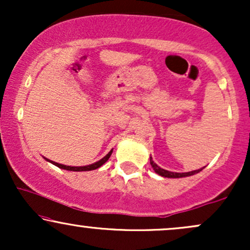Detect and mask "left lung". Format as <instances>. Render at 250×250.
Returning <instances> with one entry per match:
<instances>
[{
    "mask_svg": "<svg viewBox=\"0 0 250 250\" xmlns=\"http://www.w3.org/2000/svg\"><path fill=\"white\" fill-rule=\"evenodd\" d=\"M150 165H151V167H153V169L155 170V173L159 174V175H161V176H163V177H169V179H177V177L190 176V175H194V174L200 173V171L202 170L203 168H205V167H203V168H201V169H197V170L189 171V173H173V171H168V170H166V169L160 168L159 166H157L156 163H155V162L153 161V159H151V156H150Z\"/></svg>",
    "mask_w": 250,
    "mask_h": 250,
    "instance_id": "left-lung-1",
    "label": "left lung"
}]
</instances>
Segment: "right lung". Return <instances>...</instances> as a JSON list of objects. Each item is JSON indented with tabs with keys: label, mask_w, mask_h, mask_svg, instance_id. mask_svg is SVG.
Returning a JSON list of instances; mask_svg holds the SVG:
<instances>
[{
	"label": "right lung",
	"mask_w": 250,
	"mask_h": 250,
	"mask_svg": "<svg viewBox=\"0 0 250 250\" xmlns=\"http://www.w3.org/2000/svg\"><path fill=\"white\" fill-rule=\"evenodd\" d=\"M111 153H113V150H110L109 153L105 155L103 159L100 160V161H97L95 163H93V165H89V166H84V167H70V166H64V165H61V163H57V162H54V161H49V160L47 159V161H49L53 163V165H55L56 167L61 168V169H65V170H71V171H88V170H94V169H97L101 167L102 165H104L105 162L108 161V159L110 157Z\"/></svg>",
	"instance_id": "add662e5"
}]
</instances>
